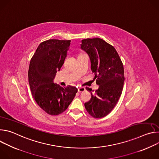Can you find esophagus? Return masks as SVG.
I'll return each mask as SVG.
<instances>
[{"instance_id":"1","label":"esophagus","mask_w":159,"mask_h":159,"mask_svg":"<svg viewBox=\"0 0 159 159\" xmlns=\"http://www.w3.org/2000/svg\"><path fill=\"white\" fill-rule=\"evenodd\" d=\"M85 91V89L84 88V87H80L78 89V93H84Z\"/></svg>"}]
</instances>
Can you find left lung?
<instances>
[{"instance_id":"left-lung-1","label":"left lung","mask_w":159,"mask_h":159,"mask_svg":"<svg viewBox=\"0 0 159 159\" xmlns=\"http://www.w3.org/2000/svg\"><path fill=\"white\" fill-rule=\"evenodd\" d=\"M80 47L89 56L91 70L99 85L96 95L91 93V99L84 106L92 117L101 118L115 107L121 95L125 81L123 65L116 49L102 39H82ZM86 90L93 91L89 87Z\"/></svg>"}]
</instances>
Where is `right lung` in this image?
Segmentation results:
<instances>
[{
    "instance_id": "right-lung-1",
    "label": "right lung",
    "mask_w": 159,
    "mask_h": 159,
    "mask_svg": "<svg viewBox=\"0 0 159 159\" xmlns=\"http://www.w3.org/2000/svg\"><path fill=\"white\" fill-rule=\"evenodd\" d=\"M70 40L48 39L39 44L31 59L28 80L32 95L38 106L50 115L64 112L75 98L78 90L65 89L53 82L69 50Z\"/></svg>"
}]
</instances>
